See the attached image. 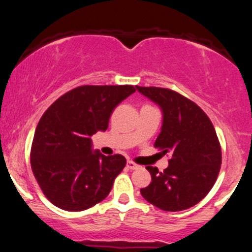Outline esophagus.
<instances>
[{
  "label": "esophagus",
  "instance_id": "34e87169",
  "mask_svg": "<svg viewBox=\"0 0 252 252\" xmlns=\"http://www.w3.org/2000/svg\"><path fill=\"white\" fill-rule=\"evenodd\" d=\"M126 166H128V168H130V169H138L140 168V164H137V163H135L134 161H128V162H126Z\"/></svg>",
  "mask_w": 252,
  "mask_h": 252
}]
</instances>
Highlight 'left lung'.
<instances>
[{"label":"left lung","mask_w":252,"mask_h":252,"mask_svg":"<svg viewBox=\"0 0 252 252\" xmlns=\"http://www.w3.org/2000/svg\"><path fill=\"white\" fill-rule=\"evenodd\" d=\"M136 89L162 110V128L154 147L163 154L170 153L163 172L146 167L152 182L141 189V194L163 211L189 209L206 196L220 170L221 148L215 126L200 106L173 90Z\"/></svg>","instance_id":"1"}]
</instances>
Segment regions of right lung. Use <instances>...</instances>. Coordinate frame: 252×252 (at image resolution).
<instances>
[{"mask_svg": "<svg viewBox=\"0 0 252 252\" xmlns=\"http://www.w3.org/2000/svg\"><path fill=\"white\" fill-rule=\"evenodd\" d=\"M132 85H83L45 111L34 134L31 166L46 198L59 209L84 211L108 196L126 167L123 155L92 153L91 136L105 131Z\"/></svg>", "mask_w": 252, "mask_h": 252, "instance_id": "obj_1", "label": "right lung"}]
</instances>
